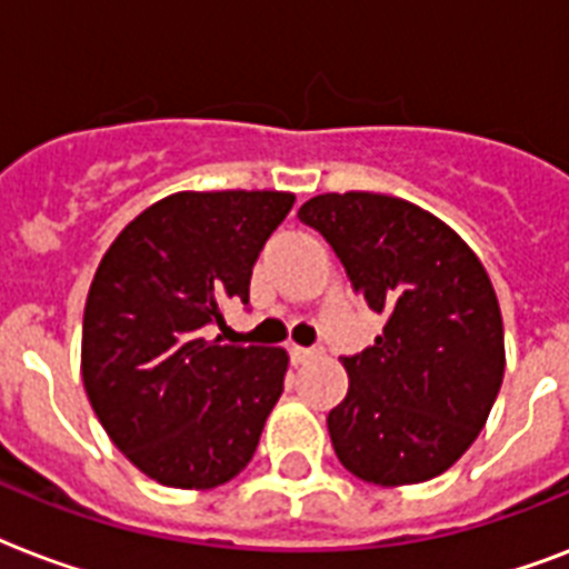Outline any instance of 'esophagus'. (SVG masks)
<instances>
[{
  "label": "esophagus",
  "instance_id": "esophagus-1",
  "mask_svg": "<svg viewBox=\"0 0 569 569\" xmlns=\"http://www.w3.org/2000/svg\"><path fill=\"white\" fill-rule=\"evenodd\" d=\"M289 357H292V363H307V360H312L316 357V348H303V346H292L289 348Z\"/></svg>",
  "mask_w": 569,
  "mask_h": 569
}]
</instances>
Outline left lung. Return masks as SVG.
I'll return each instance as SVG.
<instances>
[{"label": "left lung", "mask_w": 569, "mask_h": 569, "mask_svg": "<svg viewBox=\"0 0 569 569\" xmlns=\"http://www.w3.org/2000/svg\"><path fill=\"white\" fill-rule=\"evenodd\" d=\"M369 310L372 348L342 357L348 396L328 413L339 463L380 487L440 476L476 442L505 375L493 283L458 232L401 197L346 191L298 209Z\"/></svg>", "instance_id": "1"}]
</instances>
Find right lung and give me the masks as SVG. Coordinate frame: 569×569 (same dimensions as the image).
Segmentation results:
<instances>
[{
    "label": "right lung",
    "instance_id": "right-lung-1",
    "mask_svg": "<svg viewBox=\"0 0 569 569\" xmlns=\"http://www.w3.org/2000/svg\"><path fill=\"white\" fill-rule=\"evenodd\" d=\"M286 191H180L127 223L93 274L82 380L111 442L164 487L209 490L248 467L283 392V348L223 346L209 328L248 303Z\"/></svg>",
    "mask_w": 569,
    "mask_h": 569
}]
</instances>
